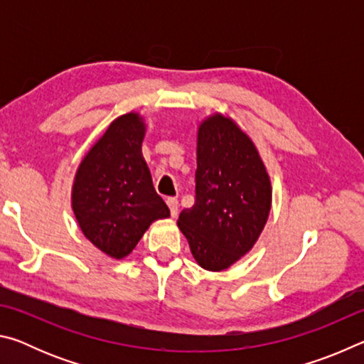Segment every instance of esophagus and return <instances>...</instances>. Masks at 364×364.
<instances>
[{
    "mask_svg": "<svg viewBox=\"0 0 364 364\" xmlns=\"http://www.w3.org/2000/svg\"><path fill=\"white\" fill-rule=\"evenodd\" d=\"M167 205L170 208L171 217H176V215H178V199H176V197H168Z\"/></svg>",
    "mask_w": 364,
    "mask_h": 364,
    "instance_id": "1",
    "label": "esophagus"
}]
</instances>
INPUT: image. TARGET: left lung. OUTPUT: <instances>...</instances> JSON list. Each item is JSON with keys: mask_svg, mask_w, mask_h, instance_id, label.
<instances>
[{"mask_svg": "<svg viewBox=\"0 0 364 364\" xmlns=\"http://www.w3.org/2000/svg\"><path fill=\"white\" fill-rule=\"evenodd\" d=\"M269 208L271 181L255 144L230 117H207L197 132L196 202L178 218L196 262L230 268L254 247Z\"/></svg>", "mask_w": 364, "mask_h": 364, "instance_id": "8db88e82", "label": "left lung"}]
</instances>
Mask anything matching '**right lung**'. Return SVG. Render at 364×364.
<instances>
[{
    "label": "right lung",
    "mask_w": 364,
    "mask_h": 364,
    "mask_svg": "<svg viewBox=\"0 0 364 364\" xmlns=\"http://www.w3.org/2000/svg\"><path fill=\"white\" fill-rule=\"evenodd\" d=\"M144 134L139 114L115 119L83 157L72 186L80 230L117 260L132 254L152 221L170 217L141 152Z\"/></svg>",
    "instance_id": "1"
}]
</instances>
